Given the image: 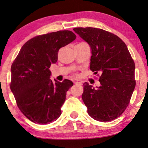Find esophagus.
<instances>
[{"label":"esophagus","mask_w":148,"mask_h":148,"mask_svg":"<svg viewBox=\"0 0 148 148\" xmlns=\"http://www.w3.org/2000/svg\"><path fill=\"white\" fill-rule=\"evenodd\" d=\"M73 83H74V84H76V85H82V83H81V82H77V81H75V82H73Z\"/></svg>","instance_id":"1"}]
</instances>
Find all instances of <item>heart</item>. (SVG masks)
<instances>
[{"label":"heart","instance_id":"1","mask_svg":"<svg viewBox=\"0 0 148 148\" xmlns=\"http://www.w3.org/2000/svg\"><path fill=\"white\" fill-rule=\"evenodd\" d=\"M81 43H83L82 42V43H78V44H81ZM78 44H77V45H78ZM76 75H77V74H76Z\"/></svg>","mask_w":148,"mask_h":148}]
</instances>
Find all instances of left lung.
Returning a JSON list of instances; mask_svg holds the SVG:
<instances>
[{
  "mask_svg": "<svg viewBox=\"0 0 148 148\" xmlns=\"http://www.w3.org/2000/svg\"><path fill=\"white\" fill-rule=\"evenodd\" d=\"M73 30L91 47L90 70L102 73L97 74L101 84L97 88L83 84L82 99L88 113L97 121L115 120L127 107L135 88L133 59L125 43L113 33L92 27Z\"/></svg>",
  "mask_w": 148,
  "mask_h": 148,
  "instance_id": "8db88e82",
  "label": "left lung"
}]
</instances>
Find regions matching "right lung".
<instances>
[{"label":"right lung","instance_id":"1","mask_svg":"<svg viewBox=\"0 0 148 148\" xmlns=\"http://www.w3.org/2000/svg\"><path fill=\"white\" fill-rule=\"evenodd\" d=\"M75 38L70 30L36 36L23 45L13 62L10 89L21 112L32 122L49 123L61 115L73 82L67 79L53 82L49 68L58 60L59 49Z\"/></svg>","mask_w":148,"mask_h":148}]
</instances>
